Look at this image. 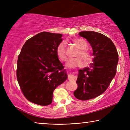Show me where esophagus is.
<instances>
[{
  "label": "esophagus",
  "mask_w": 130,
  "mask_h": 130,
  "mask_svg": "<svg viewBox=\"0 0 130 130\" xmlns=\"http://www.w3.org/2000/svg\"><path fill=\"white\" fill-rule=\"evenodd\" d=\"M76 78L77 77L74 75H72V74H70V75H69V77H68V79H69V80H76Z\"/></svg>",
  "instance_id": "34e87169"
}]
</instances>
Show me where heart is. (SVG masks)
Wrapping results in <instances>:
<instances>
[{"mask_svg": "<svg viewBox=\"0 0 130 130\" xmlns=\"http://www.w3.org/2000/svg\"><path fill=\"white\" fill-rule=\"evenodd\" d=\"M74 42L80 49V52H78L77 56L82 57L85 62H89L92 59L91 54L85 49L87 47V43L84 39L79 38L75 39ZM57 54L59 58L63 61H66L67 58V43L65 41H62L59 44L57 48ZM66 65L69 68L81 67L84 65V61L81 57L74 58H70L67 61Z\"/></svg>", "mask_w": 130, "mask_h": 130, "instance_id": "1", "label": "heart"}]
</instances>
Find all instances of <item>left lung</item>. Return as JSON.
<instances>
[{"mask_svg": "<svg viewBox=\"0 0 130 130\" xmlns=\"http://www.w3.org/2000/svg\"><path fill=\"white\" fill-rule=\"evenodd\" d=\"M80 37L88 41L93 50V62L90 67L78 70L74 95L81 100L95 98L106 91L114 78L118 63V53L108 37L95 31H81Z\"/></svg>", "mask_w": 130, "mask_h": 130, "instance_id": "obj_1", "label": "left lung"}]
</instances>
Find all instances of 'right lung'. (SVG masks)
Masks as SVG:
<instances>
[{
    "label": "right lung",
    "instance_id": "add662e5",
    "mask_svg": "<svg viewBox=\"0 0 130 130\" xmlns=\"http://www.w3.org/2000/svg\"><path fill=\"white\" fill-rule=\"evenodd\" d=\"M62 37L61 34L41 32L26 41L22 48L17 61V80L31 102L50 104L55 89L67 80V71L57 54Z\"/></svg>",
    "mask_w": 130,
    "mask_h": 130
}]
</instances>
